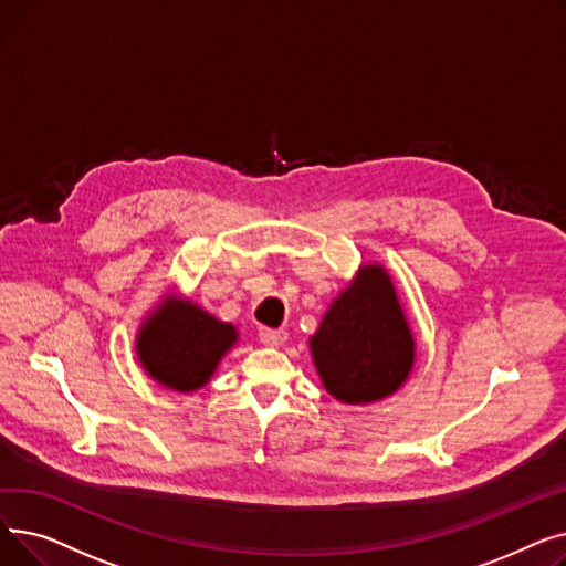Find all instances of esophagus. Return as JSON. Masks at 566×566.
Segmentation results:
<instances>
[{"instance_id":"1","label":"esophagus","mask_w":566,"mask_h":566,"mask_svg":"<svg viewBox=\"0 0 566 566\" xmlns=\"http://www.w3.org/2000/svg\"><path fill=\"white\" fill-rule=\"evenodd\" d=\"M286 331H275V328H259V339L268 346H280L286 342Z\"/></svg>"}]
</instances>
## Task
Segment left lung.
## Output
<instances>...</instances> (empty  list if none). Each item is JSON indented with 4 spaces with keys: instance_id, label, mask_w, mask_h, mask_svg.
Instances as JSON below:
<instances>
[{
    "instance_id": "8db88e82",
    "label": "left lung",
    "mask_w": 566,
    "mask_h": 566,
    "mask_svg": "<svg viewBox=\"0 0 566 566\" xmlns=\"http://www.w3.org/2000/svg\"><path fill=\"white\" fill-rule=\"evenodd\" d=\"M310 346L325 390L339 401L367 403L399 388L412 367V337L380 265L363 268L323 316Z\"/></svg>"
}]
</instances>
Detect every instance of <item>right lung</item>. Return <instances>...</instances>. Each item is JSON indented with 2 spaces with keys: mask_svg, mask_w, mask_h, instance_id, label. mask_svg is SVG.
Segmentation results:
<instances>
[{
  "mask_svg": "<svg viewBox=\"0 0 566 566\" xmlns=\"http://www.w3.org/2000/svg\"><path fill=\"white\" fill-rule=\"evenodd\" d=\"M233 342V325L186 301L169 303L146 321L137 353L151 378L171 390L190 392L211 378Z\"/></svg>",
  "mask_w": 566,
  "mask_h": 566,
  "instance_id": "add662e5",
  "label": "right lung"
}]
</instances>
